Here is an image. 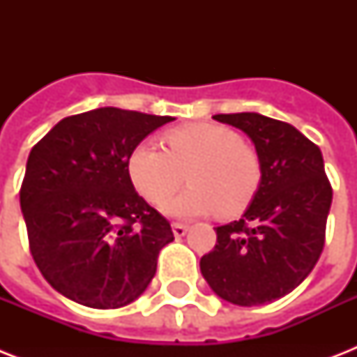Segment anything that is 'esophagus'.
Returning <instances> with one entry per match:
<instances>
[{"label": "esophagus", "instance_id": "obj_1", "mask_svg": "<svg viewBox=\"0 0 357 357\" xmlns=\"http://www.w3.org/2000/svg\"><path fill=\"white\" fill-rule=\"evenodd\" d=\"M172 231H174V237H183L187 231H189V226L187 224H181V222H174L172 224Z\"/></svg>", "mask_w": 357, "mask_h": 357}]
</instances>
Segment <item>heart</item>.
Wrapping results in <instances>:
<instances>
[{
  "mask_svg": "<svg viewBox=\"0 0 357 357\" xmlns=\"http://www.w3.org/2000/svg\"><path fill=\"white\" fill-rule=\"evenodd\" d=\"M167 148L153 140L135 146L128 159L135 189L151 204H161L183 183L190 187L165 202L174 217L189 218L217 211L231 218L246 211L257 195L263 168L257 151L222 123H189L168 129Z\"/></svg>",
  "mask_w": 357,
  "mask_h": 357,
  "instance_id": "heart-1",
  "label": "heart"
}]
</instances>
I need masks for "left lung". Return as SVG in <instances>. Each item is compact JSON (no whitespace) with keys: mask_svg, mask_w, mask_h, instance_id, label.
I'll return each mask as SVG.
<instances>
[{"mask_svg":"<svg viewBox=\"0 0 357 357\" xmlns=\"http://www.w3.org/2000/svg\"><path fill=\"white\" fill-rule=\"evenodd\" d=\"M213 119L248 135L263 178L243 218L215 228L202 276L231 304H268L298 287L321 257L332 185L319 146L291 123L257 113Z\"/></svg>","mask_w":357,"mask_h":357,"instance_id":"1","label":"left lung"}]
</instances>
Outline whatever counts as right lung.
I'll return each mask as SVG.
<instances>
[{
	"label": "right lung",
	"instance_id": "right-lung-1",
	"mask_svg": "<svg viewBox=\"0 0 357 357\" xmlns=\"http://www.w3.org/2000/svg\"><path fill=\"white\" fill-rule=\"evenodd\" d=\"M172 116L102 107L66 116L29 153L20 189L29 250L57 293L96 310L139 298L172 243L170 222L129 178L128 159Z\"/></svg>",
	"mask_w": 357,
	"mask_h": 357
}]
</instances>
